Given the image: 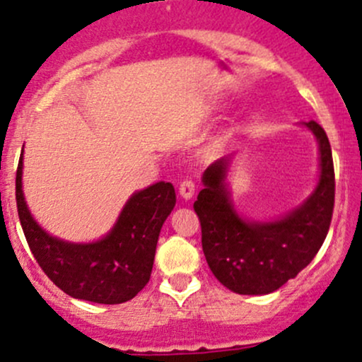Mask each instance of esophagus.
<instances>
[{
  "label": "esophagus",
  "instance_id": "obj_1",
  "mask_svg": "<svg viewBox=\"0 0 362 362\" xmlns=\"http://www.w3.org/2000/svg\"><path fill=\"white\" fill-rule=\"evenodd\" d=\"M180 194H181L182 200H192V198L194 197V185H193V181H189V180L181 181Z\"/></svg>",
  "mask_w": 362,
  "mask_h": 362
}]
</instances>
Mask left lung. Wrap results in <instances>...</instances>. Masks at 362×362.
Segmentation results:
<instances>
[{"label":"left lung","instance_id":"obj_1","mask_svg":"<svg viewBox=\"0 0 362 362\" xmlns=\"http://www.w3.org/2000/svg\"><path fill=\"white\" fill-rule=\"evenodd\" d=\"M318 144V181L298 206L265 221L234 206L229 173L238 153L206 168L193 209L200 217L202 246L215 279L235 294L263 296L277 291L311 263L330 227L335 174L330 141L315 121L299 123Z\"/></svg>","mask_w":362,"mask_h":362}]
</instances>
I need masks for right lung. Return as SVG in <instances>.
I'll use <instances>...</instances> for the list:
<instances>
[{"instance_id":"right-lung-1","label":"right lung","mask_w":362,"mask_h":362,"mask_svg":"<svg viewBox=\"0 0 362 362\" xmlns=\"http://www.w3.org/2000/svg\"><path fill=\"white\" fill-rule=\"evenodd\" d=\"M23 148L17 169L20 224L40 269L61 291L97 304H121L147 286L165 218L176 205L170 182L159 181L135 192L107 234L73 243L52 235L28 210L23 194Z\"/></svg>"}]
</instances>
